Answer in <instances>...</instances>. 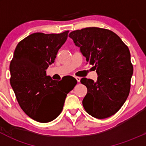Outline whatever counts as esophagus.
<instances>
[{"instance_id":"obj_1","label":"esophagus","mask_w":146,"mask_h":146,"mask_svg":"<svg viewBox=\"0 0 146 146\" xmlns=\"http://www.w3.org/2000/svg\"><path fill=\"white\" fill-rule=\"evenodd\" d=\"M75 78H76V80H77L78 82H80L81 78H80V77H78V76H76V77H75Z\"/></svg>"}]
</instances>
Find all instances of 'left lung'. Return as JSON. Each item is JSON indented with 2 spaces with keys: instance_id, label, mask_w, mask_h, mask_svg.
Segmentation results:
<instances>
[{
  "instance_id": "left-lung-1",
  "label": "left lung",
  "mask_w": 146,
  "mask_h": 146,
  "mask_svg": "<svg viewBox=\"0 0 146 146\" xmlns=\"http://www.w3.org/2000/svg\"><path fill=\"white\" fill-rule=\"evenodd\" d=\"M69 36L98 74L96 82L86 78L80 80L88 88L84 109L97 119L114 115L130 92L133 68L129 48L117 34L103 28H83L73 31Z\"/></svg>"
}]
</instances>
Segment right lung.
I'll return each instance as SVG.
<instances>
[{
    "label": "right lung",
    "instance_id": "right-lung-1",
    "mask_svg": "<svg viewBox=\"0 0 146 146\" xmlns=\"http://www.w3.org/2000/svg\"><path fill=\"white\" fill-rule=\"evenodd\" d=\"M69 31L60 34H32L17 44L10 61V85L19 105L36 121L47 123L61 114L67 94L77 84L65 86L47 76Z\"/></svg>",
    "mask_w": 146,
    "mask_h": 146
}]
</instances>
